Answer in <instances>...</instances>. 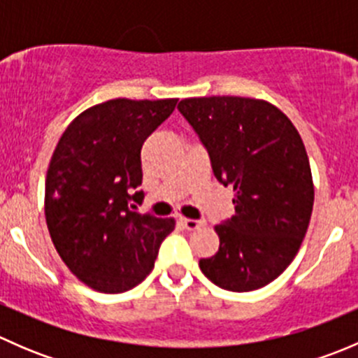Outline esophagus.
Segmentation results:
<instances>
[{
    "mask_svg": "<svg viewBox=\"0 0 358 358\" xmlns=\"http://www.w3.org/2000/svg\"><path fill=\"white\" fill-rule=\"evenodd\" d=\"M180 222H182L183 229H187V230H197V229H201V227H204V225H206V222H204V220H190V218H182V220H180Z\"/></svg>",
    "mask_w": 358,
    "mask_h": 358,
    "instance_id": "esophagus-1",
    "label": "esophagus"
}]
</instances>
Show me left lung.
Segmentation results:
<instances>
[{
	"label": "left lung",
	"instance_id": "obj_1",
	"mask_svg": "<svg viewBox=\"0 0 358 358\" xmlns=\"http://www.w3.org/2000/svg\"><path fill=\"white\" fill-rule=\"evenodd\" d=\"M178 110L199 135L216 180L236 192V215L215 227L220 249L201 259L202 273L227 291L259 289L289 266L312 216L301 136L265 100L201 96L182 100Z\"/></svg>",
	"mask_w": 358,
	"mask_h": 358
}]
</instances>
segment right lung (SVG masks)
Instances as JSON below:
<instances>
[{
    "instance_id": "obj_1",
    "label": "right lung",
    "mask_w": 358,
    "mask_h": 358,
    "mask_svg": "<svg viewBox=\"0 0 358 358\" xmlns=\"http://www.w3.org/2000/svg\"><path fill=\"white\" fill-rule=\"evenodd\" d=\"M178 99H115L78 115L60 136L45 187V216L57 252L81 282L124 292L154 268L173 218L133 211L143 199L142 150Z\"/></svg>"
}]
</instances>
